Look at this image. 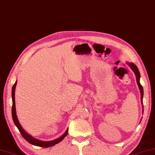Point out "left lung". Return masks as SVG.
<instances>
[{"instance_id":"obj_1","label":"left lung","mask_w":155,"mask_h":155,"mask_svg":"<svg viewBox=\"0 0 155 155\" xmlns=\"http://www.w3.org/2000/svg\"><path fill=\"white\" fill-rule=\"evenodd\" d=\"M128 65L130 67V68L132 69H133V71L135 72V74L136 76V80H137V85L139 86V88H140V94H141V101H142V98H143V88H142V86L141 84L140 83V74L139 72V70H138L137 66H136L135 64L133 63H128Z\"/></svg>"}]
</instances>
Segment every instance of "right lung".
Masks as SVG:
<instances>
[{
    "instance_id": "right-lung-1",
    "label": "right lung",
    "mask_w": 155,
    "mask_h": 155,
    "mask_svg": "<svg viewBox=\"0 0 155 155\" xmlns=\"http://www.w3.org/2000/svg\"><path fill=\"white\" fill-rule=\"evenodd\" d=\"M16 84H17V81L15 82V84H14L13 86V88H12V100H13V106H12V116H13L14 123H15V125L18 128V130H19V131L20 132V133H21L22 137H23L27 141L29 142V143L32 144V145H33L39 146V147H51V146L55 145L56 144L59 143V142H61V140H62L64 138L67 136V133H68V130H67L65 132V133L62 136H61L60 137H59L58 139H56L54 140H51V141H49V142H43V141H40V140H39L38 139H35V138H33L32 136L27 133L23 129H22V126L19 123V121H18L17 115H16V110H15V89Z\"/></svg>"
}]
</instances>
